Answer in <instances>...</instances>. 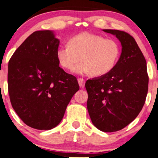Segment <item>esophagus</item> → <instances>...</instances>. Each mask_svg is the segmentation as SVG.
Listing matches in <instances>:
<instances>
[{"label":"esophagus","mask_w":158,"mask_h":158,"mask_svg":"<svg viewBox=\"0 0 158 158\" xmlns=\"http://www.w3.org/2000/svg\"><path fill=\"white\" fill-rule=\"evenodd\" d=\"M78 83H79L80 88L85 87V79H81V78H79V79H78Z\"/></svg>","instance_id":"esophagus-1"}]
</instances>
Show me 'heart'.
Wrapping results in <instances>:
<instances>
[{
	"label": "heart",
	"instance_id": "b5f03b06",
	"mask_svg": "<svg viewBox=\"0 0 158 158\" xmlns=\"http://www.w3.org/2000/svg\"><path fill=\"white\" fill-rule=\"evenodd\" d=\"M120 56V47L113 39H105L101 35L81 32L69 40L68 45L60 46L56 51L59 64L66 69L81 59L73 69L78 74L92 73L102 77L114 69Z\"/></svg>",
	"mask_w": 158,
	"mask_h": 158
}]
</instances>
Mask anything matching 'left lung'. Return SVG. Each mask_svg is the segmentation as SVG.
Instances as JSON below:
<instances>
[{
  "label": "left lung",
  "mask_w": 158,
  "mask_h": 158,
  "mask_svg": "<svg viewBox=\"0 0 158 158\" xmlns=\"http://www.w3.org/2000/svg\"><path fill=\"white\" fill-rule=\"evenodd\" d=\"M115 35L121 53L108 74L88 79L87 110L96 128L104 132L119 131L136 118L144 106L148 91L146 60L129 34L102 29Z\"/></svg>",
  "instance_id": "1"
}]
</instances>
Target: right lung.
<instances>
[{
    "label": "right lung",
    "mask_w": 158,
    "mask_h": 158,
    "mask_svg": "<svg viewBox=\"0 0 158 158\" xmlns=\"http://www.w3.org/2000/svg\"><path fill=\"white\" fill-rule=\"evenodd\" d=\"M60 40L53 31L31 34L8 62V88L14 110L25 124L39 130L57 127L79 89L77 79L59 66Z\"/></svg>",
    "instance_id": "obj_1"
}]
</instances>
